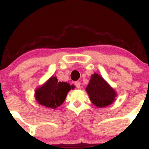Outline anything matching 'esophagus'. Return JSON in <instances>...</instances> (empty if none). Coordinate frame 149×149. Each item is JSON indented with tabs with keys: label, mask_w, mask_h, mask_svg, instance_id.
Wrapping results in <instances>:
<instances>
[{
	"label": "esophagus",
	"mask_w": 149,
	"mask_h": 149,
	"mask_svg": "<svg viewBox=\"0 0 149 149\" xmlns=\"http://www.w3.org/2000/svg\"><path fill=\"white\" fill-rule=\"evenodd\" d=\"M75 85H76V87L78 89L80 88V82H78V81L75 82Z\"/></svg>",
	"instance_id": "1"
}]
</instances>
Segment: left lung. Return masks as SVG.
Wrapping results in <instances>:
<instances>
[{"label":"left lung","mask_w":149,"mask_h":149,"mask_svg":"<svg viewBox=\"0 0 149 149\" xmlns=\"http://www.w3.org/2000/svg\"><path fill=\"white\" fill-rule=\"evenodd\" d=\"M86 92L92 103L99 108L106 107L111 104L117 96L115 90L96 73L92 75Z\"/></svg>","instance_id":"obj_1"}]
</instances>
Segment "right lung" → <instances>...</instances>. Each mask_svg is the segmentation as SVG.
Segmentation results:
<instances>
[{
    "instance_id": "add662e5",
    "label": "right lung",
    "mask_w": 149,
    "mask_h": 149,
    "mask_svg": "<svg viewBox=\"0 0 149 149\" xmlns=\"http://www.w3.org/2000/svg\"><path fill=\"white\" fill-rule=\"evenodd\" d=\"M73 86L66 82H59L57 77L52 76L35 92L36 100L40 105L51 109L61 106L67 93Z\"/></svg>"
}]
</instances>
